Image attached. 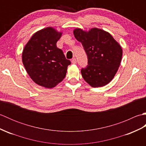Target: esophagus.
<instances>
[{
	"mask_svg": "<svg viewBox=\"0 0 146 146\" xmlns=\"http://www.w3.org/2000/svg\"><path fill=\"white\" fill-rule=\"evenodd\" d=\"M76 60L75 58H73V59H72V60H71V63H72V64H76Z\"/></svg>",
	"mask_w": 146,
	"mask_h": 146,
	"instance_id": "esophagus-1",
	"label": "esophagus"
}]
</instances>
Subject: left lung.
I'll list each match as a JSON object with an SVG mask.
<instances>
[{
    "instance_id": "8db88e82",
    "label": "left lung",
    "mask_w": 146,
    "mask_h": 146,
    "mask_svg": "<svg viewBox=\"0 0 146 146\" xmlns=\"http://www.w3.org/2000/svg\"><path fill=\"white\" fill-rule=\"evenodd\" d=\"M73 34L88 57L87 67L81 70L83 79L94 88L107 85L120 66L122 56L120 45L109 33L96 27L88 31L76 28Z\"/></svg>"
}]
</instances>
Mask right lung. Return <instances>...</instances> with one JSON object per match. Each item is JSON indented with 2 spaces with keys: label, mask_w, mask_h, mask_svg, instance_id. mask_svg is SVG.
<instances>
[{
  "label": "right lung",
  "mask_w": 146,
  "mask_h": 146,
  "mask_svg": "<svg viewBox=\"0 0 146 146\" xmlns=\"http://www.w3.org/2000/svg\"><path fill=\"white\" fill-rule=\"evenodd\" d=\"M61 35L53 27H46L34 34L23 49L22 60L27 73L44 88H52L63 81L71 64L56 46Z\"/></svg>",
  "instance_id": "1"
}]
</instances>
